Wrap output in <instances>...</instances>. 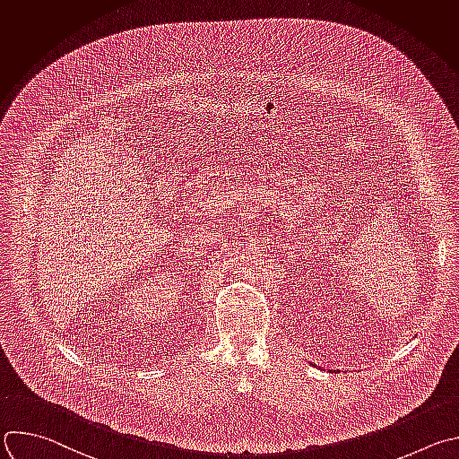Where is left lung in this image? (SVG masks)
<instances>
[{"mask_svg": "<svg viewBox=\"0 0 459 459\" xmlns=\"http://www.w3.org/2000/svg\"><path fill=\"white\" fill-rule=\"evenodd\" d=\"M310 364H312V366H316L314 362H310ZM316 368H317V366H316ZM333 371H335V369H330V373H333Z\"/></svg>", "mask_w": 459, "mask_h": 459, "instance_id": "left-lung-1", "label": "left lung"}]
</instances>
